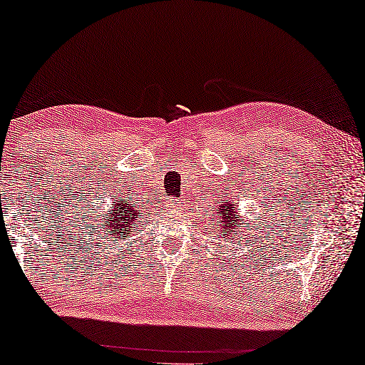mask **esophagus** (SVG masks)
<instances>
[{"label":"esophagus","mask_w":365,"mask_h":365,"mask_svg":"<svg viewBox=\"0 0 365 365\" xmlns=\"http://www.w3.org/2000/svg\"><path fill=\"white\" fill-rule=\"evenodd\" d=\"M166 207H168V208H179V207H181V202H179L178 199H173V197H170V199L168 200H166Z\"/></svg>","instance_id":"1"}]
</instances>
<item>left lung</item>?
I'll return each mask as SVG.
<instances>
[{
	"instance_id": "8db88e82",
	"label": "left lung",
	"mask_w": 365,
	"mask_h": 365,
	"mask_svg": "<svg viewBox=\"0 0 365 365\" xmlns=\"http://www.w3.org/2000/svg\"><path fill=\"white\" fill-rule=\"evenodd\" d=\"M216 213L220 215V218L222 220V225H225V231L221 232V235H225V237L231 235L232 237L234 234L240 232L242 225L240 222H237V212H235L232 203H229V202L221 203V207L216 208Z\"/></svg>"
}]
</instances>
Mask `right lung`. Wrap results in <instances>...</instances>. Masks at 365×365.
Returning a JSON list of instances; mask_svg holds the SVG:
<instances>
[{"instance_id":"right-lung-1","label":"right lung","mask_w":365,"mask_h":365,"mask_svg":"<svg viewBox=\"0 0 365 365\" xmlns=\"http://www.w3.org/2000/svg\"><path fill=\"white\" fill-rule=\"evenodd\" d=\"M99 216V215H98ZM143 213H140L139 208H134L131 205V202H128L125 199L118 197L117 200L113 202V210H110V213H107V216H104V227H107L106 234L110 235L112 239L117 237H126L131 232L138 231V218H140Z\"/></svg>"}]
</instances>
